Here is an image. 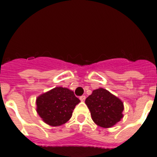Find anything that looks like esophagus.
<instances>
[{"label": "esophagus", "mask_w": 157, "mask_h": 157, "mask_svg": "<svg viewBox=\"0 0 157 157\" xmlns=\"http://www.w3.org/2000/svg\"><path fill=\"white\" fill-rule=\"evenodd\" d=\"M79 99L81 101H84L86 99V96H84V95L81 96V97H79Z\"/></svg>", "instance_id": "1"}]
</instances>
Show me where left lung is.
Listing matches in <instances>:
<instances>
[{
  "label": "left lung",
  "instance_id": "1",
  "mask_svg": "<svg viewBox=\"0 0 157 157\" xmlns=\"http://www.w3.org/2000/svg\"><path fill=\"white\" fill-rule=\"evenodd\" d=\"M85 102L90 111L92 120L100 127H112L123 118V102L105 89L93 91Z\"/></svg>",
  "mask_w": 157,
  "mask_h": 157
}]
</instances>
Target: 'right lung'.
I'll return each instance as SVG.
<instances>
[{
  "instance_id": "obj_1",
  "label": "right lung",
  "mask_w": 157,
  "mask_h": 157,
  "mask_svg": "<svg viewBox=\"0 0 157 157\" xmlns=\"http://www.w3.org/2000/svg\"><path fill=\"white\" fill-rule=\"evenodd\" d=\"M80 100L74 92L63 87H56L37 98V112L45 123L57 127L68 121Z\"/></svg>"
}]
</instances>
